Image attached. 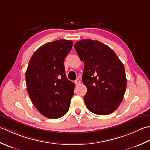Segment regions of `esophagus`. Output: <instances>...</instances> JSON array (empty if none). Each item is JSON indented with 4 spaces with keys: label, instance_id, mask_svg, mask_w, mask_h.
Wrapping results in <instances>:
<instances>
[{
    "label": "esophagus",
    "instance_id": "obj_1",
    "mask_svg": "<svg viewBox=\"0 0 150 150\" xmlns=\"http://www.w3.org/2000/svg\"><path fill=\"white\" fill-rule=\"evenodd\" d=\"M74 83L76 85H78L81 83V81L79 80V79H76V80L74 81Z\"/></svg>",
    "mask_w": 150,
    "mask_h": 150
}]
</instances>
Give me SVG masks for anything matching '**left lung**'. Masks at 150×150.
Listing matches in <instances>:
<instances>
[{"label":"left lung","instance_id":"1","mask_svg":"<svg viewBox=\"0 0 150 150\" xmlns=\"http://www.w3.org/2000/svg\"><path fill=\"white\" fill-rule=\"evenodd\" d=\"M74 48L85 66L82 81L87 87L83 97L91 112L112 113L122 102L127 79L123 63L111 48L98 41L83 39Z\"/></svg>","mask_w":150,"mask_h":150}]
</instances>
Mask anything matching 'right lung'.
<instances>
[{"instance_id":"1","label":"right lung","mask_w":150,"mask_h":150,"mask_svg":"<svg viewBox=\"0 0 150 150\" xmlns=\"http://www.w3.org/2000/svg\"><path fill=\"white\" fill-rule=\"evenodd\" d=\"M72 41L47 42L34 52L26 71V87L33 104L48 118L62 117L69 111L75 85L66 77L64 60Z\"/></svg>"}]
</instances>
